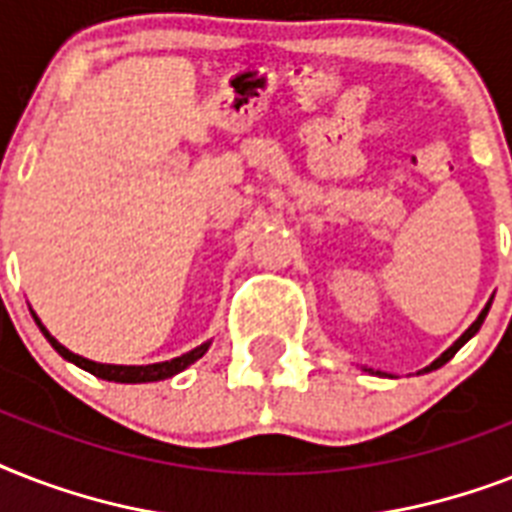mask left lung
Here are the masks:
<instances>
[{
  "instance_id": "left-lung-1",
  "label": "left lung",
  "mask_w": 512,
  "mask_h": 512,
  "mask_svg": "<svg viewBox=\"0 0 512 512\" xmlns=\"http://www.w3.org/2000/svg\"><path fill=\"white\" fill-rule=\"evenodd\" d=\"M486 313H489V305H486L484 311H481V316H478V319H476V321H473V327H470V329H468V332H465V335H462V337H460V340L454 342L452 348L446 350L444 356H441V358H436V361H433V364H430V366H428V369H425V372H430V369H438V366H444V364H446V361H449V358H452V356H454V353H457V350H460V348H462V345H465V342H468V340H470V337L476 335L478 329H481V324H484V319H486Z\"/></svg>"
}]
</instances>
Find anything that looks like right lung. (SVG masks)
<instances>
[{"mask_svg": "<svg viewBox=\"0 0 512 512\" xmlns=\"http://www.w3.org/2000/svg\"><path fill=\"white\" fill-rule=\"evenodd\" d=\"M36 324H39V329L44 332V337L50 340V345L55 350H58L60 356L66 358V361H71V364L82 366V369H87L90 374H95V377H100V380H111V382H156V380H167V377H172V374L183 372L185 366H191L193 361H199L204 353H207L209 342H204V345H199V348H193L191 353H183V356L172 358V361H162V364H148V366H116V364H95V361H90V358H82L76 356V353H71L68 348H63L55 337L47 332V329L42 327V321L36 319Z\"/></svg>", "mask_w": 512, "mask_h": 512, "instance_id": "add662e5", "label": "right lung"}]
</instances>
